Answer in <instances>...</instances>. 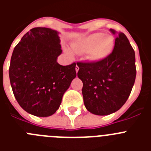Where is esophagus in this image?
<instances>
[{
	"mask_svg": "<svg viewBox=\"0 0 151 151\" xmlns=\"http://www.w3.org/2000/svg\"><path fill=\"white\" fill-rule=\"evenodd\" d=\"M78 69H79V68H78V66L76 65V73H78Z\"/></svg>",
	"mask_w": 151,
	"mask_h": 151,
	"instance_id": "esophagus-1",
	"label": "esophagus"
}]
</instances>
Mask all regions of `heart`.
I'll list each match as a JSON object with an SVG mask.
<instances>
[{
  "instance_id": "heart-1",
  "label": "heart",
  "mask_w": 151,
  "mask_h": 151,
  "mask_svg": "<svg viewBox=\"0 0 151 151\" xmlns=\"http://www.w3.org/2000/svg\"><path fill=\"white\" fill-rule=\"evenodd\" d=\"M114 44L113 36L97 32L73 44L72 48L76 54H88L91 60L100 61L110 55Z\"/></svg>"
}]
</instances>
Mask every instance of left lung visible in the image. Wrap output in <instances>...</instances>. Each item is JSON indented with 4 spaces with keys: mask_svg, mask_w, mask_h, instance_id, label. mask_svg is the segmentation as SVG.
<instances>
[{
    "mask_svg": "<svg viewBox=\"0 0 151 151\" xmlns=\"http://www.w3.org/2000/svg\"><path fill=\"white\" fill-rule=\"evenodd\" d=\"M110 31L116 36L110 55L96 62L77 63L85 107L99 116L115 113L125 104L136 77L135 54L129 39L121 32Z\"/></svg>",
    "mask_w": 151,
    "mask_h": 151,
    "instance_id": "1",
    "label": "left lung"
}]
</instances>
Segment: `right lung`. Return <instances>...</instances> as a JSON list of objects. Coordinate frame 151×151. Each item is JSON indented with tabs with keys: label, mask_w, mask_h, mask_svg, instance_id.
Here are the masks:
<instances>
[{
	"label": "right lung",
	"mask_w": 151,
	"mask_h": 151,
	"mask_svg": "<svg viewBox=\"0 0 151 151\" xmlns=\"http://www.w3.org/2000/svg\"><path fill=\"white\" fill-rule=\"evenodd\" d=\"M58 32L33 28L13 50L9 76L13 94L21 107L35 116L53 115L76 76V63H57L62 53Z\"/></svg>",
	"instance_id": "1"
}]
</instances>
